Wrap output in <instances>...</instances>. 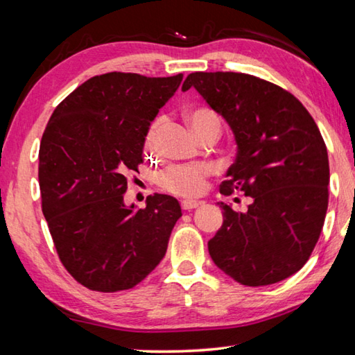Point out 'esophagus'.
Instances as JSON below:
<instances>
[{"mask_svg":"<svg viewBox=\"0 0 355 355\" xmlns=\"http://www.w3.org/2000/svg\"><path fill=\"white\" fill-rule=\"evenodd\" d=\"M203 202H197V200H183L182 202V208L184 211H189V209H194L197 207H200Z\"/></svg>","mask_w":355,"mask_h":355,"instance_id":"1","label":"esophagus"}]
</instances>
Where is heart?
Here are the masks:
<instances>
[{"mask_svg": "<svg viewBox=\"0 0 355 355\" xmlns=\"http://www.w3.org/2000/svg\"><path fill=\"white\" fill-rule=\"evenodd\" d=\"M188 119L191 122L192 130L196 135H199L202 130L208 127H220V122L218 116L213 111L207 110V107H199L188 114ZM161 127H163V119H155L147 130L146 135V150L152 152L156 147V139H158V133ZM213 167L209 164H175L167 167L158 175V183L164 191L171 192L175 196L183 197H194L202 194L207 188V178L211 175Z\"/></svg>", "mask_w": 355, "mask_h": 355, "instance_id": "b5f03b06", "label": "heart"}]
</instances>
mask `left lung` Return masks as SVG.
<instances>
[{"mask_svg":"<svg viewBox=\"0 0 355 355\" xmlns=\"http://www.w3.org/2000/svg\"><path fill=\"white\" fill-rule=\"evenodd\" d=\"M191 87L236 141L220 194L252 197L245 213L218 202L224 224L208 241L209 255L241 285L285 280L307 263L327 211L329 158L318 125L294 95L257 76L196 71L182 89Z\"/></svg>","mask_w":355,"mask_h":355,"instance_id":"8db88e82","label":"left lung"}]
</instances>
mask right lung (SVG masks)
Listing matches in <instances>:
<instances>
[{
    "instance_id": "obj_1",
    "label": "right lung",
    "mask_w": 355,
    "mask_h": 355,
    "mask_svg": "<svg viewBox=\"0 0 355 355\" xmlns=\"http://www.w3.org/2000/svg\"><path fill=\"white\" fill-rule=\"evenodd\" d=\"M183 75L94 76L51 114L39 150L42 211L64 268L89 290H130L166 255L177 199L127 207V172L142 163L146 135Z\"/></svg>"
}]
</instances>
